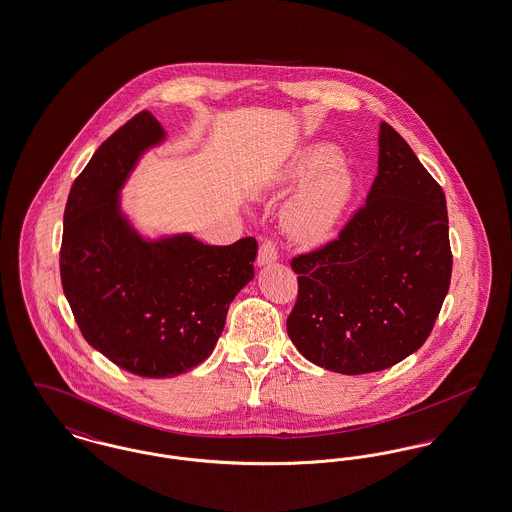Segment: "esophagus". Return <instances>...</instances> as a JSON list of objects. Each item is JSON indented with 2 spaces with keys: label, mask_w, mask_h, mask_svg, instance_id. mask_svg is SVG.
<instances>
[{
  "label": "esophagus",
  "mask_w": 512,
  "mask_h": 512,
  "mask_svg": "<svg viewBox=\"0 0 512 512\" xmlns=\"http://www.w3.org/2000/svg\"><path fill=\"white\" fill-rule=\"evenodd\" d=\"M276 259H278V249H276V244H274V242H270V240H265V242L261 244V247H259L257 265H259V267L272 265Z\"/></svg>",
  "instance_id": "esophagus-1"
}]
</instances>
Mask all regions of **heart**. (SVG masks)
<instances>
[{"label": "heart", "instance_id": "heart-1", "mask_svg": "<svg viewBox=\"0 0 512 512\" xmlns=\"http://www.w3.org/2000/svg\"><path fill=\"white\" fill-rule=\"evenodd\" d=\"M309 179L284 207V224L297 240L317 242L341 219L353 192L347 163L330 146L303 149L278 174L274 190L286 194Z\"/></svg>", "mask_w": 512, "mask_h": 512}]
</instances>
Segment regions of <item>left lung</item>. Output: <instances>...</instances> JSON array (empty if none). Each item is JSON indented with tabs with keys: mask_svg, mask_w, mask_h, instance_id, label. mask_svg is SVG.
<instances>
[{
	"mask_svg": "<svg viewBox=\"0 0 512 512\" xmlns=\"http://www.w3.org/2000/svg\"><path fill=\"white\" fill-rule=\"evenodd\" d=\"M378 147L365 207L338 240L292 261L288 336L307 361L340 374L378 372L420 349L451 282L441 186L388 122Z\"/></svg>",
	"mask_w": 512,
	"mask_h": 512,
	"instance_id": "1",
	"label": "left lung"
}]
</instances>
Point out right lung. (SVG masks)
I'll use <instances>...</instances> for the list:
<instances>
[{"instance_id": "obj_1", "label": "right lung", "mask_w": 512, "mask_h": 512, "mask_svg": "<svg viewBox=\"0 0 512 512\" xmlns=\"http://www.w3.org/2000/svg\"><path fill=\"white\" fill-rule=\"evenodd\" d=\"M165 140L149 111L126 122L74 180L63 217L61 284L84 340L144 378L178 376L213 353L257 257L255 238L207 245L184 232L151 240L128 219L121 190Z\"/></svg>"}]
</instances>
